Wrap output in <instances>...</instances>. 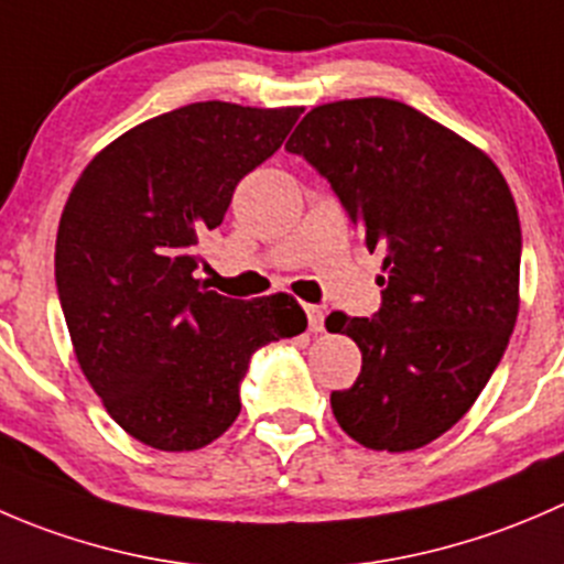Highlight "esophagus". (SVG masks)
<instances>
[{"instance_id": "1", "label": "esophagus", "mask_w": 564, "mask_h": 564, "mask_svg": "<svg viewBox=\"0 0 564 564\" xmlns=\"http://www.w3.org/2000/svg\"><path fill=\"white\" fill-rule=\"evenodd\" d=\"M323 321H326V312L321 306H306V323H310L312 334L323 332Z\"/></svg>"}]
</instances>
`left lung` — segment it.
<instances>
[{
	"label": "left lung",
	"mask_w": 564,
	"mask_h": 564,
	"mask_svg": "<svg viewBox=\"0 0 564 564\" xmlns=\"http://www.w3.org/2000/svg\"><path fill=\"white\" fill-rule=\"evenodd\" d=\"M284 150L326 177L383 258L381 310L326 321L361 350L354 387L332 392L334 416L367 449L425 447L471 409L516 326L510 186L482 150L389 98L315 106Z\"/></svg>",
	"instance_id": "left-lung-1"
}]
</instances>
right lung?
<instances>
[{"instance_id": "obj_1", "label": "right lung", "mask_w": 564, "mask_h": 564, "mask_svg": "<svg viewBox=\"0 0 564 564\" xmlns=\"http://www.w3.org/2000/svg\"><path fill=\"white\" fill-rule=\"evenodd\" d=\"M301 111L225 100L166 111L100 150L65 203L54 276L76 359L111 420L148 447L219 438L241 414L254 350L306 328L290 295L227 299L194 280L199 236Z\"/></svg>"}]
</instances>
